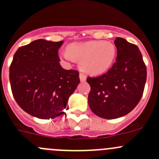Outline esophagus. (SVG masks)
I'll return each mask as SVG.
<instances>
[{
    "mask_svg": "<svg viewBox=\"0 0 159 159\" xmlns=\"http://www.w3.org/2000/svg\"><path fill=\"white\" fill-rule=\"evenodd\" d=\"M79 78H80V80H81V81H84L85 80H86V76H85L84 74H82V73H80L79 74Z\"/></svg>",
    "mask_w": 159,
    "mask_h": 159,
    "instance_id": "esophagus-1",
    "label": "esophagus"
}]
</instances>
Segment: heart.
<instances>
[{"label":"heart","mask_w":159,"mask_h":159,"mask_svg":"<svg viewBox=\"0 0 159 159\" xmlns=\"http://www.w3.org/2000/svg\"><path fill=\"white\" fill-rule=\"evenodd\" d=\"M116 48L111 42L91 41L72 43L60 56L68 62L80 61V67L87 74L100 75L110 68L115 60Z\"/></svg>","instance_id":"b5f03b06"}]
</instances>
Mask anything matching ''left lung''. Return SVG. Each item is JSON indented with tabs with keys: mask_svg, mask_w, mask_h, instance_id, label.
<instances>
[{
	"mask_svg": "<svg viewBox=\"0 0 159 159\" xmlns=\"http://www.w3.org/2000/svg\"><path fill=\"white\" fill-rule=\"evenodd\" d=\"M116 62L103 75L88 78L91 90L88 101L93 113L105 119L125 116L133 111L143 96L147 68L136 44L122 38L115 41Z\"/></svg>",
	"mask_w": 159,
	"mask_h": 159,
	"instance_id": "left-lung-1",
	"label": "left lung"
}]
</instances>
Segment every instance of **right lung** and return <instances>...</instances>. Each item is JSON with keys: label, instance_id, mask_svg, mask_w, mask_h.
I'll return each instance as SVG.
<instances>
[{"label": "right lung", "instance_id": "add662e5", "mask_svg": "<svg viewBox=\"0 0 159 159\" xmlns=\"http://www.w3.org/2000/svg\"><path fill=\"white\" fill-rule=\"evenodd\" d=\"M63 41L44 39L18 48L9 68L11 92L29 115L49 119L64 113L68 99L80 83L79 72L59 64L58 50Z\"/></svg>", "mask_w": 159, "mask_h": 159}]
</instances>
